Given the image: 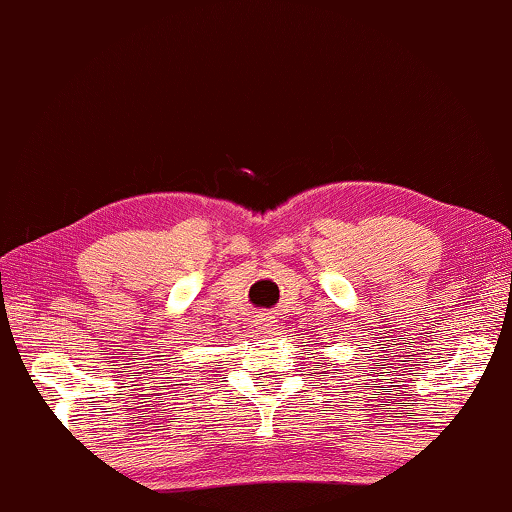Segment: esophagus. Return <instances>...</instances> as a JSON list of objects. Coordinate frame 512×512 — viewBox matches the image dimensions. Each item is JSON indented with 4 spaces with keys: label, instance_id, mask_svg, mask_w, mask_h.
Instances as JSON below:
<instances>
[{
    "label": "esophagus",
    "instance_id": "1",
    "mask_svg": "<svg viewBox=\"0 0 512 512\" xmlns=\"http://www.w3.org/2000/svg\"><path fill=\"white\" fill-rule=\"evenodd\" d=\"M256 330L261 334H273L277 330V320L275 315L270 313H258L256 315Z\"/></svg>",
    "mask_w": 512,
    "mask_h": 512
}]
</instances>
